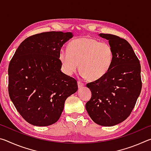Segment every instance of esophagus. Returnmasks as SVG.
<instances>
[{
	"instance_id": "esophagus-1",
	"label": "esophagus",
	"mask_w": 151,
	"mask_h": 151,
	"mask_svg": "<svg viewBox=\"0 0 151 151\" xmlns=\"http://www.w3.org/2000/svg\"><path fill=\"white\" fill-rule=\"evenodd\" d=\"M85 85V84H84L83 82H81V81H78V88H82L83 87V86Z\"/></svg>"
}]
</instances>
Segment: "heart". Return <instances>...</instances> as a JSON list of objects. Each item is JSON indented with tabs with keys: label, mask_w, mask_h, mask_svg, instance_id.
<instances>
[{
	"label": "heart",
	"mask_w": 151,
	"mask_h": 151,
	"mask_svg": "<svg viewBox=\"0 0 151 151\" xmlns=\"http://www.w3.org/2000/svg\"><path fill=\"white\" fill-rule=\"evenodd\" d=\"M111 45L91 37L74 39L68 45V50L62 49L59 60L63 72L72 75L79 66L81 75L91 81H96L108 73L113 62Z\"/></svg>",
	"instance_id": "b5f03b06"
}]
</instances>
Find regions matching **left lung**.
Returning <instances> with one entry per match:
<instances>
[{
    "label": "left lung",
    "mask_w": 151,
    "mask_h": 151,
    "mask_svg": "<svg viewBox=\"0 0 151 151\" xmlns=\"http://www.w3.org/2000/svg\"><path fill=\"white\" fill-rule=\"evenodd\" d=\"M99 35L111 45L113 62L105 75L86 85L92 96L85 106L95 123L112 127L127 119L134 109L142 88L140 65L126 40L113 35Z\"/></svg>",
    "instance_id": "obj_1"
}]
</instances>
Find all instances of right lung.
<instances>
[{"label":"right lung","instance_id":"add662e5","mask_svg":"<svg viewBox=\"0 0 151 151\" xmlns=\"http://www.w3.org/2000/svg\"><path fill=\"white\" fill-rule=\"evenodd\" d=\"M72 32H46L22 41L9 66V94L25 121L35 126L55 123L66 99L78 90L75 78L61 72L59 53Z\"/></svg>","mask_w":151,"mask_h":151}]
</instances>
